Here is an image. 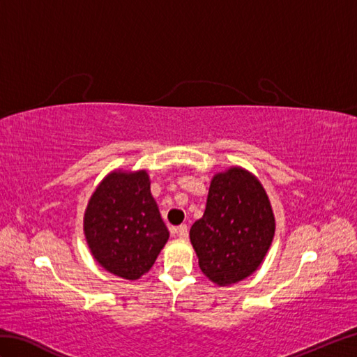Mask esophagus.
I'll return each instance as SVG.
<instances>
[{
	"label": "esophagus",
	"mask_w": 357,
	"mask_h": 357,
	"mask_svg": "<svg viewBox=\"0 0 357 357\" xmlns=\"http://www.w3.org/2000/svg\"><path fill=\"white\" fill-rule=\"evenodd\" d=\"M172 234H178L179 239L185 241V239L188 238V229H187V225H179V227H176V229H172Z\"/></svg>",
	"instance_id": "obj_1"
}]
</instances>
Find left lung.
<instances>
[{"label":"left lung","mask_w":357,"mask_h":357,"mask_svg":"<svg viewBox=\"0 0 357 357\" xmlns=\"http://www.w3.org/2000/svg\"><path fill=\"white\" fill-rule=\"evenodd\" d=\"M275 215L261 181L233 165L211 178L206 211L190 229L199 268L219 287L261 267L275 238Z\"/></svg>","instance_id":"obj_1"}]
</instances>
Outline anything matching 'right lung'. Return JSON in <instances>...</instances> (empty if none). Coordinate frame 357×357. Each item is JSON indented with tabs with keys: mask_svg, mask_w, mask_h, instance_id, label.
<instances>
[{
	"mask_svg": "<svg viewBox=\"0 0 357 357\" xmlns=\"http://www.w3.org/2000/svg\"><path fill=\"white\" fill-rule=\"evenodd\" d=\"M82 227L95 261L128 280L146 275L169 241L147 170L110 172L90 196Z\"/></svg>",
	"mask_w": 357,
	"mask_h": 357,
	"instance_id": "1",
	"label": "right lung"
}]
</instances>
